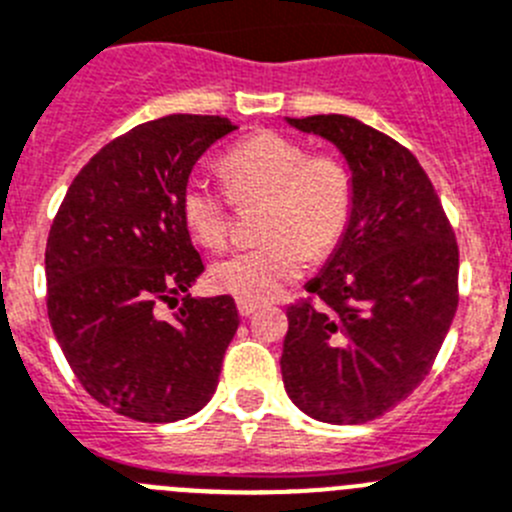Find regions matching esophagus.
I'll return each instance as SVG.
<instances>
[{
	"instance_id": "esophagus-1",
	"label": "esophagus",
	"mask_w": 512,
	"mask_h": 512,
	"mask_svg": "<svg viewBox=\"0 0 512 512\" xmlns=\"http://www.w3.org/2000/svg\"><path fill=\"white\" fill-rule=\"evenodd\" d=\"M257 308H260V305H257V303H250V300H237V310H240L242 318H250V315L255 313Z\"/></svg>"
}]
</instances>
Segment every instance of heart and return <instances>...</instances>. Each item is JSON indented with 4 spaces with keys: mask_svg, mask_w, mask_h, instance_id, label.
Segmentation results:
<instances>
[{
    "mask_svg": "<svg viewBox=\"0 0 512 512\" xmlns=\"http://www.w3.org/2000/svg\"><path fill=\"white\" fill-rule=\"evenodd\" d=\"M227 191L189 179L181 191V217L204 247L227 242L232 202L265 199L260 237L265 242L229 252L209 267V285L237 300L262 303L341 245L353 214V179L333 154H308L303 143L260 131L234 143L219 161Z\"/></svg>",
    "mask_w": 512,
    "mask_h": 512,
    "instance_id": "1",
    "label": "heart"
}]
</instances>
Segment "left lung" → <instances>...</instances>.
Segmentation results:
<instances>
[{"label": "left lung", "instance_id": "obj_1", "mask_svg": "<svg viewBox=\"0 0 512 512\" xmlns=\"http://www.w3.org/2000/svg\"><path fill=\"white\" fill-rule=\"evenodd\" d=\"M288 123L346 156L353 214L308 283L316 300L288 308L283 384L308 417L364 424L407 399L432 369L460 300V250L409 148L336 113Z\"/></svg>", "mask_w": 512, "mask_h": 512}]
</instances>
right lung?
Returning a JSON list of instances; mask_svg holds the SVG:
<instances>
[{
	"mask_svg": "<svg viewBox=\"0 0 512 512\" xmlns=\"http://www.w3.org/2000/svg\"><path fill=\"white\" fill-rule=\"evenodd\" d=\"M234 128L189 113L141 123L80 169L52 219V331L83 389L136 422L197 414L240 326L229 295H189L204 262L181 217L191 169ZM179 297L180 310L164 319L160 305L175 307Z\"/></svg>",
	"mask_w": 512,
	"mask_h": 512,
	"instance_id": "1",
	"label": "right lung"
}]
</instances>
